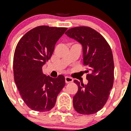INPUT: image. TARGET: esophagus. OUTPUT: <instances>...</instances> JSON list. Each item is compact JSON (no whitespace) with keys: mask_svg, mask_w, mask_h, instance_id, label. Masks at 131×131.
<instances>
[{"mask_svg":"<svg viewBox=\"0 0 131 131\" xmlns=\"http://www.w3.org/2000/svg\"><path fill=\"white\" fill-rule=\"evenodd\" d=\"M73 81V80L71 78H70V77L66 76L65 77V82L66 83H70V82H72Z\"/></svg>","mask_w":131,"mask_h":131,"instance_id":"obj_1","label":"esophagus"}]
</instances>
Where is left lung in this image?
Wrapping results in <instances>:
<instances>
[{
    "mask_svg": "<svg viewBox=\"0 0 131 131\" xmlns=\"http://www.w3.org/2000/svg\"><path fill=\"white\" fill-rule=\"evenodd\" d=\"M82 47L83 64L88 83L75 80L78 86L73 98V107L82 115H91L101 110L107 101L114 79V63L111 49L104 38L89 27L71 28L65 33Z\"/></svg>",
    "mask_w": 131,
    "mask_h": 131,
    "instance_id": "1",
    "label": "left lung"
}]
</instances>
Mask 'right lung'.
<instances>
[{
	"mask_svg": "<svg viewBox=\"0 0 131 131\" xmlns=\"http://www.w3.org/2000/svg\"><path fill=\"white\" fill-rule=\"evenodd\" d=\"M67 28L39 26L26 33L17 45L14 56V76L20 96L28 107L49 111L65 85L62 75L53 78L42 73L55 45Z\"/></svg>",
	"mask_w": 131,
	"mask_h": 131,
	"instance_id": "obj_1",
	"label": "right lung"
}]
</instances>
